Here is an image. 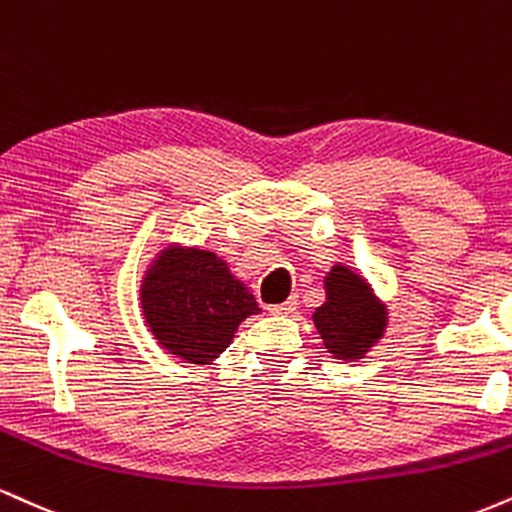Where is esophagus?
<instances>
[{
  "instance_id": "esophagus-1",
  "label": "esophagus",
  "mask_w": 512,
  "mask_h": 512,
  "mask_svg": "<svg viewBox=\"0 0 512 512\" xmlns=\"http://www.w3.org/2000/svg\"><path fill=\"white\" fill-rule=\"evenodd\" d=\"M267 310L272 312V315H291L295 310V300H286V303H279V305H269Z\"/></svg>"
}]
</instances>
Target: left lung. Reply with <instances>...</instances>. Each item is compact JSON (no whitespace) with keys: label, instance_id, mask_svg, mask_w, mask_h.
<instances>
[{"label":"left lung","instance_id":"obj_1","mask_svg":"<svg viewBox=\"0 0 512 512\" xmlns=\"http://www.w3.org/2000/svg\"><path fill=\"white\" fill-rule=\"evenodd\" d=\"M324 305L312 315L326 353L334 360H362L384 336L389 310L374 293L372 283L355 269L336 262L324 276Z\"/></svg>","mask_w":512,"mask_h":512}]
</instances>
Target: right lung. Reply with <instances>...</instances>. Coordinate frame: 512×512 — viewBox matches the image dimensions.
Instances as JSON below:
<instances>
[{
  "instance_id": "add662e5",
  "label": "right lung",
  "mask_w": 512,
  "mask_h": 512,
  "mask_svg": "<svg viewBox=\"0 0 512 512\" xmlns=\"http://www.w3.org/2000/svg\"><path fill=\"white\" fill-rule=\"evenodd\" d=\"M138 300L159 348L190 365H212L240 322L262 312L217 252L181 243H166L152 257Z\"/></svg>"
}]
</instances>
